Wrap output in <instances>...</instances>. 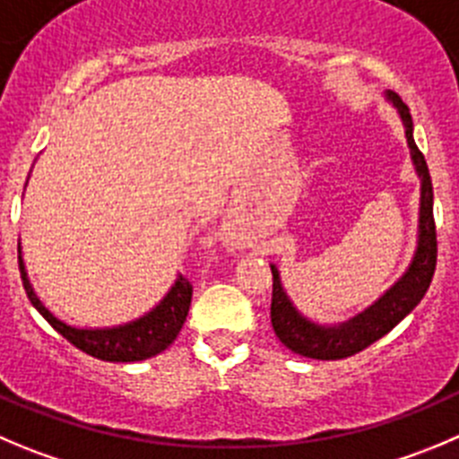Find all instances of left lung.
Masks as SVG:
<instances>
[{
    "instance_id": "1",
    "label": "left lung",
    "mask_w": 459,
    "mask_h": 459,
    "mask_svg": "<svg viewBox=\"0 0 459 459\" xmlns=\"http://www.w3.org/2000/svg\"><path fill=\"white\" fill-rule=\"evenodd\" d=\"M387 99L394 103L399 110L401 121L405 128L412 164L421 178V204H419V238L417 252L412 256V264L405 270L403 277L383 295L378 302L358 313L351 320L342 322L338 326H322L307 320L298 308L292 307L286 290L279 279V270H273V304H270V322L277 333V338L286 344L290 351L299 356L316 358V360H340V358L353 356L363 351L369 344L377 342L385 333H390L429 290L433 281L435 265H437V232H435L433 218V182H430L429 164L423 160V152L419 151L412 137V117L408 106L401 101V96L394 91H387Z\"/></svg>"
}]
</instances>
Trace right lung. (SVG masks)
<instances>
[{"mask_svg":"<svg viewBox=\"0 0 459 459\" xmlns=\"http://www.w3.org/2000/svg\"><path fill=\"white\" fill-rule=\"evenodd\" d=\"M17 261H20L24 290L29 295L30 304L38 308V313L63 338H67L74 347L99 358V360H108V363H134V360H146V358H152L164 351L180 333L191 307V295H194L191 281L180 274L171 286V290L167 292V298L161 299L146 316L137 317V320L128 322V325L112 326V329H78V326H69L67 322L58 320L40 302L36 290L30 288L29 277H26L20 246H17Z\"/></svg>","mask_w":459,"mask_h":459,"instance_id":"obj_1","label":"right lung"}]
</instances>
